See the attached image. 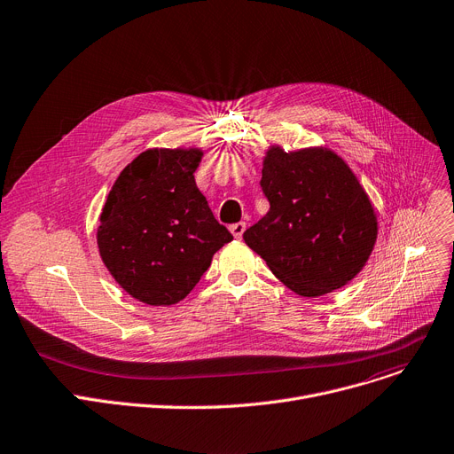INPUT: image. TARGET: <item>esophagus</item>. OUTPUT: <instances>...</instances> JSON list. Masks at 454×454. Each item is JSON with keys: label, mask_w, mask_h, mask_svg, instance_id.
<instances>
[{"label": "esophagus", "mask_w": 454, "mask_h": 454, "mask_svg": "<svg viewBox=\"0 0 454 454\" xmlns=\"http://www.w3.org/2000/svg\"><path fill=\"white\" fill-rule=\"evenodd\" d=\"M245 230H247V224H245V223H235V224H231V226H230V231H231V235H233L235 239H240V237H243Z\"/></svg>", "instance_id": "1"}]
</instances>
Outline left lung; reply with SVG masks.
Instances as JSON below:
<instances>
[{
	"instance_id": "8db88e82",
	"label": "left lung",
	"mask_w": 454,
	"mask_h": 454,
	"mask_svg": "<svg viewBox=\"0 0 454 454\" xmlns=\"http://www.w3.org/2000/svg\"><path fill=\"white\" fill-rule=\"evenodd\" d=\"M261 188L268 214L243 239L283 285L319 297L350 283L367 264L378 237L374 206L348 164L317 145H270Z\"/></svg>"
}]
</instances>
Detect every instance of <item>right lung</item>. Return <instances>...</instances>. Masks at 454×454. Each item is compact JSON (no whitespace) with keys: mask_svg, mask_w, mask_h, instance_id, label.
I'll list each match as a JSON object with an SVG mask.
<instances>
[{"mask_svg":"<svg viewBox=\"0 0 454 454\" xmlns=\"http://www.w3.org/2000/svg\"><path fill=\"white\" fill-rule=\"evenodd\" d=\"M199 147L145 149L120 171L97 243L114 281L151 307L183 301L215 252L233 240L195 184Z\"/></svg>","mask_w":454,"mask_h":454,"instance_id":"add662e5","label":"right lung"}]
</instances>
